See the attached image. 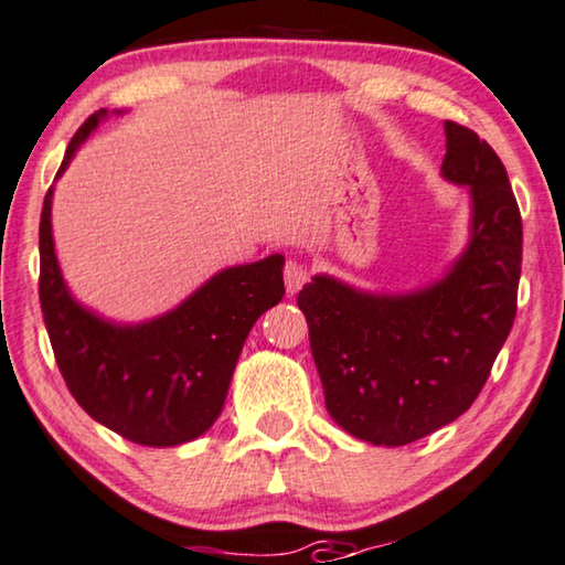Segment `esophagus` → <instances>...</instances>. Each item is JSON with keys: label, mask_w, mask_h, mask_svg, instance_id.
<instances>
[{"label": "esophagus", "mask_w": 565, "mask_h": 565, "mask_svg": "<svg viewBox=\"0 0 565 565\" xmlns=\"http://www.w3.org/2000/svg\"><path fill=\"white\" fill-rule=\"evenodd\" d=\"M307 279H309V268L305 260H299V258L286 260L284 284H286V294H289V297H294V294H297L301 286L307 284Z\"/></svg>", "instance_id": "1"}]
</instances>
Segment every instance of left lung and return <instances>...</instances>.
Listing matches in <instances>:
<instances>
[{"label":"left lung","instance_id":"1","mask_svg":"<svg viewBox=\"0 0 565 565\" xmlns=\"http://www.w3.org/2000/svg\"><path fill=\"white\" fill-rule=\"evenodd\" d=\"M444 131L441 174L471 195L469 246L449 274L398 297L315 276L297 297L327 411L375 446L424 439L465 414L515 322L523 221L508 172L467 126Z\"/></svg>","mask_w":565,"mask_h":565}]
</instances>
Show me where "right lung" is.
<instances>
[{"label": "right lung", "instance_id": "right-lung-1", "mask_svg": "<svg viewBox=\"0 0 565 565\" xmlns=\"http://www.w3.org/2000/svg\"><path fill=\"white\" fill-rule=\"evenodd\" d=\"M104 116H88L75 131L57 177ZM50 205L53 188L40 215V307L67 391L90 418L134 444L198 439L221 416L250 327L284 297V256L225 268L151 322L114 324L67 291Z\"/></svg>", "mask_w": 565, "mask_h": 565}]
</instances>
